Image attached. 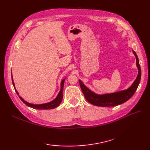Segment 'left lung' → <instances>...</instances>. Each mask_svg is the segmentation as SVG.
I'll return each mask as SVG.
<instances>
[{"label":"left lung","mask_w":150,"mask_h":150,"mask_svg":"<svg viewBox=\"0 0 150 150\" xmlns=\"http://www.w3.org/2000/svg\"><path fill=\"white\" fill-rule=\"evenodd\" d=\"M132 51L136 58V64L138 68V75L131 86L127 90L115 92V93L98 95L91 91L82 83L81 80H79V84H80L81 90L83 92L86 99L89 103L97 106H116L128 100L134 95L140 83V81H141V69L139 65L138 57L134 51Z\"/></svg>","instance_id":"obj_1"}]
</instances>
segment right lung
I'll return each instance as SVG.
<instances>
[{"label":"right lung","mask_w":150,"mask_h":150,"mask_svg":"<svg viewBox=\"0 0 150 150\" xmlns=\"http://www.w3.org/2000/svg\"><path fill=\"white\" fill-rule=\"evenodd\" d=\"M11 79H12L13 85L16 93H17V94L19 96V93H18V91L16 90V88H15V84H14L13 80L12 75H11ZM64 81H65V79H64L63 80L61 81V83H60V90L59 91V94L57 95V97L55 98V99L53 100L52 101L50 102V103L41 104H31V103H28V102H26V100H24L23 98H22L20 96H19V98H20L22 102H23V103L25 104H26L28 106L34 108V109H38V110H51V109H53V108H55L58 106L62 102V98H63L62 92H63V88H64Z\"/></svg>","instance_id":"1"}]
</instances>
